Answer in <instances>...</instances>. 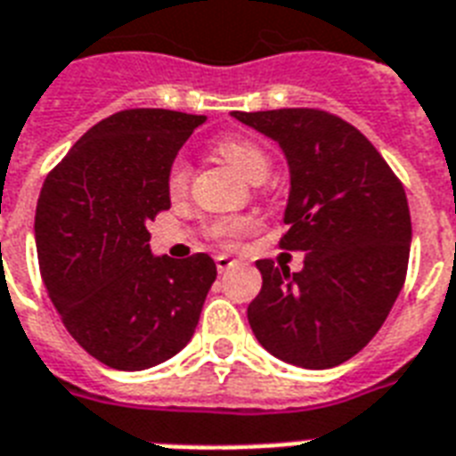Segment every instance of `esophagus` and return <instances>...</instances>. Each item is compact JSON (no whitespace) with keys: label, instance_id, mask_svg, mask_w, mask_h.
<instances>
[{"label":"esophagus","instance_id":"obj_1","mask_svg":"<svg viewBox=\"0 0 456 456\" xmlns=\"http://www.w3.org/2000/svg\"><path fill=\"white\" fill-rule=\"evenodd\" d=\"M215 265H217V272H227L234 267L236 260L232 256H224V253H222V256L215 257Z\"/></svg>","mask_w":456,"mask_h":456}]
</instances>
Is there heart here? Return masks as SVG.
I'll list each match as a JSON object with an SVG mask.
<instances>
[{
    "mask_svg": "<svg viewBox=\"0 0 456 456\" xmlns=\"http://www.w3.org/2000/svg\"><path fill=\"white\" fill-rule=\"evenodd\" d=\"M215 151L220 153L227 163H232L236 170L241 172L243 177H248L250 182L267 177L270 172V156L265 153V149L256 142H250L246 137H222L215 142ZM186 182H189V163L184 158H177L170 167L167 175V189L172 193L184 191ZM250 227L248 220L243 217H220L210 224V236L217 239L220 243H234L239 236Z\"/></svg>",
    "mask_w": 456,
    "mask_h": 456,
    "instance_id": "obj_1",
    "label": "heart"
}]
</instances>
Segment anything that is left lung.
I'll return each mask as SVG.
<instances>
[{
    "label": "left lung",
    "instance_id": "left-lung-1",
    "mask_svg": "<svg viewBox=\"0 0 456 456\" xmlns=\"http://www.w3.org/2000/svg\"><path fill=\"white\" fill-rule=\"evenodd\" d=\"M232 116L281 146L291 175L281 248L305 253L300 272L257 260L250 329L289 364L338 367L374 338L403 291L411 243L403 184L357 127L326 110Z\"/></svg>",
    "mask_w": 456,
    "mask_h": 456
}]
</instances>
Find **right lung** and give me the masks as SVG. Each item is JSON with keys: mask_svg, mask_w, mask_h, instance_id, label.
<instances>
[{"mask_svg": "<svg viewBox=\"0 0 456 456\" xmlns=\"http://www.w3.org/2000/svg\"><path fill=\"white\" fill-rule=\"evenodd\" d=\"M206 116L130 109L96 123L39 191L35 241L68 333L106 367L142 371L191 340L217 277L206 253L153 256L149 222L170 208L167 175Z\"/></svg>", "mask_w": 456, "mask_h": 456, "instance_id": "add662e5", "label": "right lung"}]
</instances>
